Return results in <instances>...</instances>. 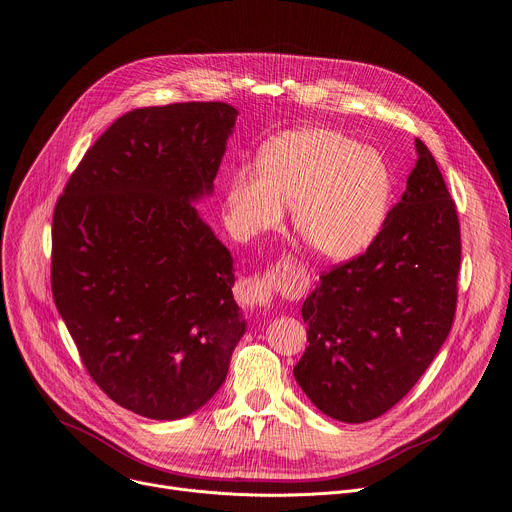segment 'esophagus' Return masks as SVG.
I'll return each mask as SVG.
<instances>
[{
  "instance_id": "esophagus-1",
  "label": "esophagus",
  "mask_w": 512,
  "mask_h": 512,
  "mask_svg": "<svg viewBox=\"0 0 512 512\" xmlns=\"http://www.w3.org/2000/svg\"><path fill=\"white\" fill-rule=\"evenodd\" d=\"M240 299L248 305H270L274 295V281L268 277H252L240 281Z\"/></svg>"
}]
</instances>
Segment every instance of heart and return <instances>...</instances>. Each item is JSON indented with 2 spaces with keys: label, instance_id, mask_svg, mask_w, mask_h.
<instances>
[{
  "label": "heart",
  "instance_id": "b5f03b06",
  "mask_svg": "<svg viewBox=\"0 0 512 512\" xmlns=\"http://www.w3.org/2000/svg\"><path fill=\"white\" fill-rule=\"evenodd\" d=\"M260 172L235 170L225 192L235 238L277 229L293 207V225L326 260L361 254L379 233L391 199L383 157L336 129H295L268 141Z\"/></svg>",
  "mask_w": 512,
  "mask_h": 512
}]
</instances>
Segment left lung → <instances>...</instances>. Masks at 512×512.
<instances>
[{
	"mask_svg": "<svg viewBox=\"0 0 512 512\" xmlns=\"http://www.w3.org/2000/svg\"><path fill=\"white\" fill-rule=\"evenodd\" d=\"M416 153L402 201L365 254L324 272L301 307L309 346L293 375L313 406L340 422H367L396 406L453 326L459 217L420 139Z\"/></svg>",
	"mask_w": 512,
	"mask_h": 512,
	"instance_id": "1",
	"label": "left lung"
}]
</instances>
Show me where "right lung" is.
<instances>
[{
  "label": "right lung",
  "instance_id": "right-lung-1",
  "mask_svg": "<svg viewBox=\"0 0 512 512\" xmlns=\"http://www.w3.org/2000/svg\"><path fill=\"white\" fill-rule=\"evenodd\" d=\"M238 110L137 108L86 151L55 205L51 289L90 377L119 406L184 418L223 385L246 320L209 194Z\"/></svg>",
  "mask_w": 512,
  "mask_h": 512
}]
</instances>
